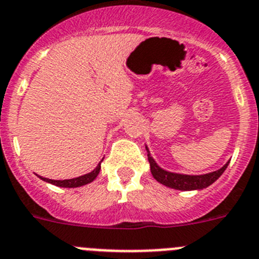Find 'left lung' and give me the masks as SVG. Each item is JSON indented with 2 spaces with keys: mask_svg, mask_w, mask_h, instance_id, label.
Here are the masks:
<instances>
[{
  "mask_svg": "<svg viewBox=\"0 0 259 259\" xmlns=\"http://www.w3.org/2000/svg\"><path fill=\"white\" fill-rule=\"evenodd\" d=\"M148 150V148H146ZM148 159L150 163V170L154 179L160 184L165 185L168 187L176 190H201L205 189L207 186L212 185L218 177L221 176L225 169L229 165V162L221 168V169L214 170V172L207 173V175H200V176H190V175H180V173H172L167 172V170L162 169L155 163L153 158H151L150 153L148 150Z\"/></svg>",
  "mask_w": 259,
  "mask_h": 259,
  "instance_id": "8db88e82",
  "label": "left lung"
}]
</instances>
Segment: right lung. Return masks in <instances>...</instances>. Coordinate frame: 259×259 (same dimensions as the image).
I'll return each mask as SVG.
<instances>
[{"instance_id":"obj_1","label":"right lung","mask_w":259,"mask_h":259,"mask_svg":"<svg viewBox=\"0 0 259 259\" xmlns=\"http://www.w3.org/2000/svg\"><path fill=\"white\" fill-rule=\"evenodd\" d=\"M101 162H103V160H101ZM100 168H101L100 163H99L97 167L95 168L92 172L87 173V175H83V176L75 177V179H70V180H50V179H45V177H41V176H39V179L49 182V184L56 185V186H60V187H79L94 181V180L97 177V175H99V172H100Z\"/></svg>"}]
</instances>
